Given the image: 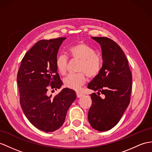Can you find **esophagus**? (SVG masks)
Instances as JSON below:
<instances>
[{"label":"esophagus","instance_id":"obj_1","mask_svg":"<svg viewBox=\"0 0 152 152\" xmlns=\"http://www.w3.org/2000/svg\"><path fill=\"white\" fill-rule=\"evenodd\" d=\"M84 95V94H83L79 93V92H77V97H78V98L82 97H83Z\"/></svg>","mask_w":152,"mask_h":152}]
</instances>
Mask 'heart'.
Wrapping results in <instances>:
<instances>
[{
  "instance_id": "b5f03b06",
  "label": "heart",
  "mask_w": 152,
  "mask_h": 152,
  "mask_svg": "<svg viewBox=\"0 0 152 152\" xmlns=\"http://www.w3.org/2000/svg\"><path fill=\"white\" fill-rule=\"evenodd\" d=\"M68 53L74 58L80 60L79 71L76 74H69L64 79L66 87L78 90L86 82V74L89 77H94L98 75L101 68V58L95 54L93 48L84 42H79L68 48ZM55 66L58 72L64 75L67 71L68 57L65 55H58L55 59Z\"/></svg>"
}]
</instances>
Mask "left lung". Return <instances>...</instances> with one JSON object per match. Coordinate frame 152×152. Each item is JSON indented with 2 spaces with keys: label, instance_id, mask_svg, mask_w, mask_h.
I'll list each match as a JSON object with an SVG mask.
<instances>
[{
  "label": "left lung",
  "instance_id": "left-lung-1",
  "mask_svg": "<svg viewBox=\"0 0 152 152\" xmlns=\"http://www.w3.org/2000/svg\"><path fill=\"white\" fill-rule=\"evenodd\" d=\"M91 38L101 46L102 66L88 85L97 91L91 95L88 119L94 129L105 132L117 124L129 104L132 77L128 59L115 42L107 37Z\"/></svg>",
  "mask_w": 152,
  "mask_h": 152
}]
</instances>
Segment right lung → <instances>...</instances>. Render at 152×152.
Returning <instances> with one entry per match:
<instances>
[{
    "label": "right lung",
    "instance_id": "1",
    "mask_svg": "<svg viewBox=\"0 0 152 152\" xmlns=\"http://www.w3.org/2000/svg\"><path fill=\"white\" fill-rule=\"evenodd\" d=\"M66 37L41 40L27 51L17 73L20 104L26 117L40 130L51 132L60 128L75 91L62 89L55 97L48 96V87L61 88L62 82L55 66L59 48Z\"/></svg>",
    "mask_w": 152,
    "mask_h": 152
}]
</instances>
